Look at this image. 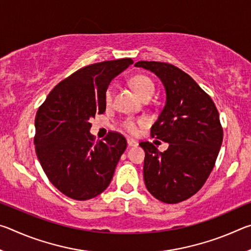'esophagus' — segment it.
I'll return each instance as SVG.
<instances>
[{
    "label": "esophagus",
    "mask_w": 251,
    "mask_h": 251,
    "mask_svg": "<svg viewBox=\"0 0 251 251\" xmlns=\"http://www.w3.org/2000/svg\"><path fill=\"white\" fill-rule=\"evenodd\" d=\"M127 145H128V147H135L138 145V143L131 138H127Z\"/></svg>",
    "instance_id": "34e87169"
}]
</instances>
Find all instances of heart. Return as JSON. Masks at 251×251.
Returning <instances> with one entry per match:
<instances>
[{
	"mask_svg": "<svg viewBox=\"0 0 251 251\" xmlns=\"http://www.w3.org/2000/svg\"><path fill=\"white\" fill-rule=\"evenodd\" d=\"M130 85L133 90L136 92L143 100H151L155 93V84L151 78L146 75H136L130 79ZM114 100V87L110 85L105 92V103L107 106L112 105ZM144 125V121H135L128 118L122 123V128L126 133L130 135H136L138 133V126Z\"/></svg>",
	"mask_w": 251,
	"mask_h": 251,
	"instance_id": "1",
	"label": "heart"
}]
</instances>
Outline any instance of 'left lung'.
Masks as SVG:
<instances>
[{"mask_svg": "<svg viewBox=\"0 0 251 251\" xmlns=\"http://www.w3.org/2000/svg\"><path fill=\"white\" fill-rule=\"evenodd\" d=\"M163 83L166 104L151 126L152 137L168 143L164 152L150 142L145 151L144 180L152 196L166 203L184 201L205 184L223 143V127L214 101L199 85L168 63L141 61Z\"/></svg>", "mask_w": 251, "mask_h": 251, "instance_id": "8db88e82", "label": "left lung"}]
</instances>
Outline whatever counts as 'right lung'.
Instances as JSON below:
<instances>
[{
	"label": "right lung",
	"instance_id": "right-lung-1",
	"mask_svg": "<svg viewBox=\"0 0 251 251\" xmlns=\"http://www.w3.org/2000/svg\"><path fill=\"white\" fill-rule=\"evenodd\" d=\"M133 63L121 58L85 66L58 83L37 110V158L50 181L67 197L94 198L112 180L126 139L109 131L104 141L95 142L90 122L105 112V92L112 79Z\"/></svg>",
	"mask_w": 251,
	"mask_h": 251
}]
</instances>
